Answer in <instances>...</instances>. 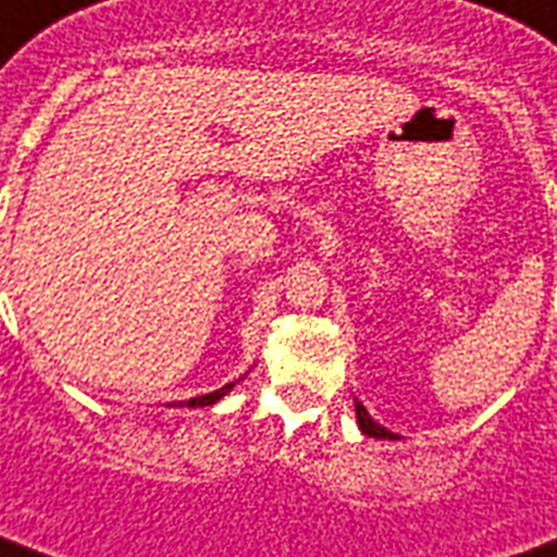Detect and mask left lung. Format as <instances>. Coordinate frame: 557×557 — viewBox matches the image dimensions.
<instances>
[{
    "mask_svg": "<svg viewBox=\"0 0 557 557\" xmlns=\"http://www.w3.org/2000/svg\"><path fill=\"white\" fill-rule=\"evenodd\" d=\"M354 406H356V423H359V430H362V435H368V438H385V441H400V435L392 430H385V426H380L376 420L368 414V409H364L362 403L356 400L354 397Z\"/></svg>",
    "mask_w": 557,
    "mask_h": 557,
    "instance_id": "8db88e82",
    "label": "left lung"
}]
</instances>
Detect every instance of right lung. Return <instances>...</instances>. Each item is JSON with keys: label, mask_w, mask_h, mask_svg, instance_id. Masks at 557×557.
<instances>
[{"label": "right lung", "mask_w": 557, "mask_h": 557, "mask_svg": "<svg viewBox=\"0 0 557 557\" xmlns=\"http://www.w3.org/2000/svg\"><path fill=\"white\" fill-rule=\"evenodd\" d=\"M239 380H242V376H239ZM239 380L227 382V385H222L219 392L201 394V397H193V400H181V403H177V409H181V406H186V409H198V406H212V403L222 400L224 394H231V392H233V385H236V382H239Z\"/></svg>", "instance_id": "add662e5"}]
</instances>
